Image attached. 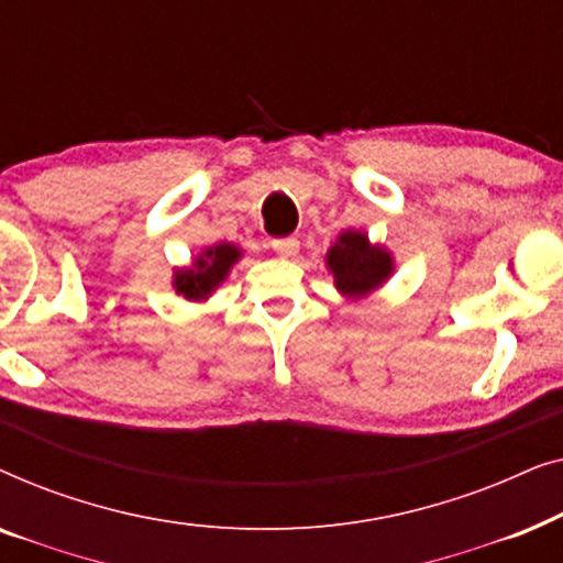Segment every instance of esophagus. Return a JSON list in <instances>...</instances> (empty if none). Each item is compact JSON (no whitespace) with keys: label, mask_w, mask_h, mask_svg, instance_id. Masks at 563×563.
<instances>
[{"label":"esophagus","mask_w":563,"mask_h":563,"mask_svg":"<svg viewBox=\"0 0 563 563\" xmlns=\"http://www.w3.org/2000/svg\"><path fill=\"white\" fill-rule=\"evenodd\" d=\"M272 249L279 253L282 258H295L299 253V241L297 238H279V241L272 243Z\"/></svg>","instance_id":"34e87169"}]
</instances>
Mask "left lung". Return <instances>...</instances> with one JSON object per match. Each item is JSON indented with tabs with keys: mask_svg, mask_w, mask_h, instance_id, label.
<instances>
[{
	"mask_svg": "<svg viewBox=\"0 0 563 563\" xmlns=\"http://www.w3.org/2000/svg\"><path fill=\"white\" fill-rule=\"evenodd\" d=\"M325 261L335 279V289L349 299L366 297L395 272L391 253L384 245L368 243V235L358 230H345L338 235Z\"/></svg>",
	"mask_w": 563,
	"mask_h": 563,
	"instance_id": "8db88e82",
	"label": "left lung"
}]
</instances>
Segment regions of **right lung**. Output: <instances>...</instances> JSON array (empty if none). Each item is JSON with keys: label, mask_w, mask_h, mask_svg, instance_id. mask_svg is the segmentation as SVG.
I'll return each mask as SVG.
<instances>
[{"label": "right lung", "mask_w": 563, "mask_h": 563, "mask_svg": "<svg viewBox=\"0 0 563 563\" xmlns=\"http://www.w3.org/2000/svg\"><path fill=\"white\" fill-rule=\"evenodd\" d=\"M241 258V249L233 243H218L205 249L195 258V264L187 268H176L174 274V289L176 295L191 302H202L212 295L214 289L225 282L230 268L235 266V261Z\"/></svg>", "instance_id": "right-lung-1"}]
</instances>
